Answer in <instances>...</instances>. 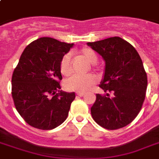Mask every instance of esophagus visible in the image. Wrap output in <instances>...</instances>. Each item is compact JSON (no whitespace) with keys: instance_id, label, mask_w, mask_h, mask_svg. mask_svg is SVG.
<instances>
[{"instance_id":"obj_1","label":"esophagus","mask_w":159,"mask_h":159,"mask_svg":"<svg viewBox=\"0 0 159 159\" xmlns=\"http://www.w3.org/2000/svg\"><path fill=\"white\" fill-rule=\"evenodd\" d=\"M77 95L78 96V97H84L85 96V93H83V92H77Z\"/></svg>"}]
</instances>
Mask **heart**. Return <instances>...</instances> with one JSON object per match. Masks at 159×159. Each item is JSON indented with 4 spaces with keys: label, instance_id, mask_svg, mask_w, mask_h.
<instances>
[{
    "label": "heart",
    "instance_id": "1",
    "mask_svg": "<svg viewBox=\"0 0 159 159\" xmlns=\"http://www.w3.org/2000/svg\"><path fill=\"white\" fill-rule=\"evenodd\" d=\"M80 55L88 63L94 64L97 61V55L92 48H82L80 50ZM60 72L65 77H68L72 72V55L66 53L62 57L60 62ZM97 82V77L93 74H87L85 76H73L67 79L64 83L65 88L68 91L77 92H84L91 89Z\"/></svg>",
    "mask_w": 159,
    "mask_h": 159
}]
</instances>
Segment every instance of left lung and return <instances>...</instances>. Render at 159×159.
Instances as JSON below:
<instances>
[{"mask_svg": "<svg viewBox=\"0 0 159 159\" xmlns=\"http://www.w3.org/2000/svg\"><path fill=\"white\" fill-rule=\"evenodd\" d=\"M106 61L104 78L91 108L92 118L107 129L128 125L139 113L148 85L143 62L136 49L123 39L111 37L87 43Z\"/></svg>", "mask_w": 159, "mask_h": 159, "instance_id": "obj_1", "label": "left lung"}]
</instances>
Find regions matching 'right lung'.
I'll list each match as a JSON object with an SVG mask.
<instances>
[{
  "mask_svg": "<svg viewBox=\"0 0 159 159\" xmlns=\"http://www.w3.org/2000/svg\"><path fill=\"white\" fill-rule=\"evenodd\" d=\"M72 46L43 37L30 43L21 54L12 75L11 95L16 111L32 127L49 130L67 119L75 93L60 90L59 66Z\"/></svg>",
  "mask_w": 159,
  "mask_h": 159,
  "instance_id": "obj_1",
  "label": "right lung"
}]
</instances>
